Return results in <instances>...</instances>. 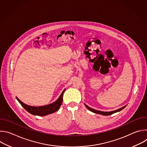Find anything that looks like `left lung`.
<instances>
[{"mask_svg":"<svg viewBox=\"0 0 147 147\" xmlns=\"http://www.w3.org/2000/svg\"><path fill=\"white\" fill-rule=\"evenodd\" d=\"M86 107L90 111L95 113H97V114H100V115H104V116H108V115H111L113 113H116V112H120V111H121L122 109H123L125 107H126V105L124 106L123 107L119 109H117V110H115V111H111V112H102V111H97V110H95V109H94L91 108H90L88 107L87 105H86L84 103Z\"/></svg>","mask_w":147,"mask_h":147,"instance_id":"obj_1","label":"left lung"}]
</instances>
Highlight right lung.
Here are the masks:
<instances>
[{
  "label": "right lung",
  "mask_w": 147,
  "mask_h": 147,
  "mask_svg": "<svg viewBox=\"0 0 147 147\" xmlns=\"http://www.w3.org/2000/svg\"><path fill=\"white\" fill-rule=\"evenodd\" d=\"M65 90L66 89H65L63 91L61 95L59 96V97L56 101L45 106H41V107L30 106L26 103H24L17 97H16V98L17 100L19 102V103L22 105V106L28 112L35 116H44L53 113L59 109L63 102V93L65 91Z\"/></svg>",
  "instance_id": "obj_1"
}]
</instances>
